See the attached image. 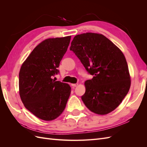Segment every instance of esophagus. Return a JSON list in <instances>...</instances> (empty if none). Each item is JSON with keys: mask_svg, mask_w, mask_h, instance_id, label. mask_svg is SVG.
I'll use <instances>...</instances> for the list:
<instances>
[{"mask_svg": "<svg viewBox=\"0 0 147 147\" xmlns=\"http://www.w3.org/2000/svg\"><path fill=\"white\" fill-rule=\"evenodd\" d=\"M78 83H75V84H71V86H73V87H76L78 86Z\"/></svg>", "mask_w": 147, "mask_h": 147, "instance_id": "esophagus-1", "label": "esophagus"}]
</instances>
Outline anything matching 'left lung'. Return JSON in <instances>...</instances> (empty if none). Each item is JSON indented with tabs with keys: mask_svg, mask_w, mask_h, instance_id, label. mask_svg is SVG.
<instances>
[{
	"mask_svg": "<svg viewBox=\"0 0 147 147\" xmlns=\"http://www.w3.org/2000/svg\"><path fill=\"white\" fill-rule=\"evenodd\" d=\"M72 51L93 78L84 83L82 99L86 107L99 115L112 112L129 90L130 75L125 57L104 35L86 33L75 36Z\"/></svg>",
	"mask_w": 147,
	"mask_h": 147,
	"instance_id": "obj_1",
	"label": "left lung"
}]
</instances>
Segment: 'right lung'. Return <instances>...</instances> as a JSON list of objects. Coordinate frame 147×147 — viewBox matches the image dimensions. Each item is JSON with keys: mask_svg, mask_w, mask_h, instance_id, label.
Segmentation results:
<instances>
[{"mask_svg": "<svg viewBox=\"0 0 147 147\" xmlns=\"http://www.w3.org/2000/svg\"><path fill=\"white\" fill-rule=\"evenodd\" d=\"M71 36L48 38L31 52L19 74L21 99L35 116L51 121L63 113L70 94L68 84L55 81L60 62L67 50Z\"/></svg>", "mask_w": 147, "mask_h": 147, "instance_id": "add662e5", "label": "right lung"}]
</instances>
